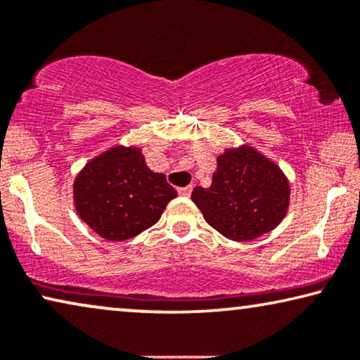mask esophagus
I'll use <instances>...</instances> for the list:
<instances>
[{"instance_id": "34e87169", "label": "esophagus", "mask_w": 360, "mask_h": 360, "mask_svg": "<svg viewBox=\"0 0 360 360\" xmlns=\"http://www.w3.org/2000/svg\"><path fill=\"white\" fill-rule=\"evenodd\" d=\"M178 192H179V195H182V197H189V195H191V192H192V186L179 187Z\"/></svg>"}]
</instances>
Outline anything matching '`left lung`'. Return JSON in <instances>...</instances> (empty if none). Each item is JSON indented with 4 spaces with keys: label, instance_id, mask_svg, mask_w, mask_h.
Wrapping results in <instances>:
<instances>
[{
    "label": "left lung",
    "instance_id": "8db88e82",
    "mask_svg": "<svg viewBox=\"0 0 360 360\" xmlns=\"http://www.w3.org/2000/svg\"><path fill=\"white\" fill-rule=\"evenodd\" d=\"M191 197L212 229L233 241H251L283 220L290 184L274 161L241 145L217 158L210 187L197 186Z\"/></svg>",
    "mask_w": 360,
    "mask_h": 360
}]
</instances>
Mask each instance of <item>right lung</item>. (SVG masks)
Segmentation results:
<instances>
[{
	"mask_svg": "<svg viewBox=\"0 0 360 360\" xmlns=\"http://www.w3.org/2000/svg\"><path fill=\"white\" fill-rule=\"evenodd\" d=\"M174 197V187L146 166L136 146H112L88 161L73 182L79 219L108 241L130 240L153 226Z\"/></svg>",
	"mask_w": 360,
	"mask_h": 360,
	"instance_id": "obj_1",
	"label": "right lung"
}]
</instances>
